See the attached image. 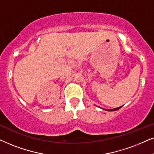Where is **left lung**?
I'll return each instance as SVG.
<instances>
[{
  "instance_id": "obj_1",
  "label": "left lung",
  "mask_w": 154,
  "mask_h": 154,
  "mask_svg": "<svg viewBox=\"0 0 154 154\" xmlns=\"http://www.w3.org/2000/svg\"><path fill=\"white\" fill-rule=\"evenodd\" d=\"M120 108H121V107L116 108H113V109H106V110H108V111H114V110H117L120 109Z\"/></svg>"
}]
</instances>
